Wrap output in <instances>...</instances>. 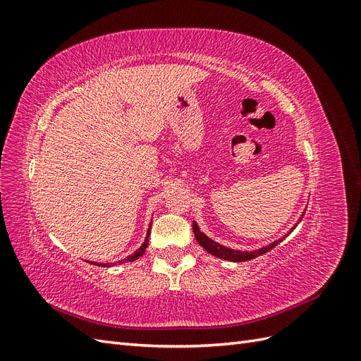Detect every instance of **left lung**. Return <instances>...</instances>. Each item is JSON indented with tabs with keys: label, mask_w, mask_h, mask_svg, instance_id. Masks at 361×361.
Returning <instances> with one entry per match:
<instances>
[{
	"label": "left lung",
	"mask_w": 361,
	"mask_h": 361,
	"mask_svg": "<svg viewBox=\"0 0 361 361\" xmlns=\"http://www.w3.org/2000/svg\"><path fill=\"white\" fill-rule=\"evenodd\" d=\"M295 227H297V226H293V228ZM293 228H292V231H293ZM192 232H194L195 239H197V243L207 251V253H211V255L220 257V259H224V260H232V262H244V260H250L253 257H257V256L264 255V253H268L269 250H272L277 244H280L283 241V239H279V241L272 243L267 247H262L259 250H255V251H239V250H232V248H227V247L216 244L215 241H212V239L207 238L204 233H202L199 226L195 223H192Z\"/></svg>",
	"instance_id": "obj_1"
}]
</instances>
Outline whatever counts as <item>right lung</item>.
Segmentation results:
<instances>
[{"label": "right lung", "instance_id": "right-lung-1", "mask_svg": "<svg viewBox=\"0 0 361 361\" xmlns=\"http://www.w3.org/2000/svg\"><path fill=\"white\" fill-rule=\"evenodd\" d=\"M149 236H150V233H149V231H147V236H146V241H145V244L141 245L134 255H130V256H128L126 259H123V260H120L118 264H123V262H134V260H137L140 256H143V253L146 251V248H147V245H149ZM94 265H97V264H94ZM97 267H105L104 264H101V265H97Z\"/></svg>", "mask_w": 361, "mask_h": 361}]
</instances>
